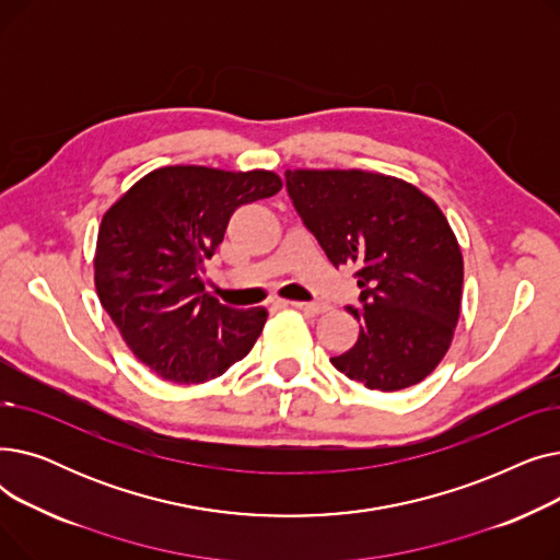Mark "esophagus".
<instances>
[{"mask_svg":"<svg viewBox=\"0 0 560 560\" xmlns=\"http://www.w3.org/2000/svg\"><path fill=\"white\" fill-rule=\"evenodd\" d=\"M292 308L298 311H304V313H311V315H322L327 313L329 306L327 304H319V302H288Z\"/></svg>","mask_w":560,"mask_h":560,"instance_id":"obj_1","label":"esophagus"}]
</instances>
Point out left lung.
<instances>
[{
	"instance_id": "left-lung-1",
	"label": "left lung",
	"mask_w": 560,
	"mask_h": 560,
	"mask_svg": "<svg viewBox=\"0 0 560 560\" xmlns=\"http://www.w3.org/2000/svg\"><path fill=\"white\" fill-rule=\"evenodd\" d=\"M285 188L327 258L357 265L354 347L331 363L370 390L420 384L443 361L463 298V254L438 203L397 176L288 170Z\"/></svg>"
}]
</instances>
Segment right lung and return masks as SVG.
Listing matches in <instances>:
<instances>
[{
	"label": "right lung",
	"instance_id": "add662e5",
	"mask_svg": "<svg viewBox=\"0 0 560 560\" xmlns=\"http://www.w3.org/2000/svg\"><path fill=\"white\" fill-rule=\"evenodd\" d=\"M268 170L167 165L144 174L102 218L95 288L140 363L174 384H203L249 354L268 311L203 292L201 270L233 211L281 190Z\"/></svg>",
	"mask_w": 560,
	"mask_h": 560
}]
</instances>
